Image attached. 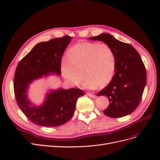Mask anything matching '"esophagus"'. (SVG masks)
Listing matches in <instances>:
<instances>
[{"label": "esophagus", "mask_w": 160, "mask_h": 160, "mask_svg": "<svg viewBox=\"0 0 160 160\" xmlns=\"http://www.w3.org/2000/svg\"><path fill=\"white\" fill-rule=\"evenodd\" d=\"M87 94H88V95L89 97H90V98H95V97H96L95 94L91 93H87Z\"/></svg>", "instance_id": "obj_1"}]
</instances>
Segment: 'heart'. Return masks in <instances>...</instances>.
Instances as JSON below:
<instances>
[{"label": "heart", "instance_id": "heart-1", "mask_svg": "<svg viewBox=\"0 0 160 160\" xmlns=\"http://www.w3.org/2000/svg\"><path fill=\"white\" fill-rule=\"evenodd\" d=\"M116 66L113 49L105 43L82 42L72 46L68 57L62 60L61 73L72 85H78L86 77L83 86L95 89L105 86L112 79Z\"/></svg>", "mask_w": 160, "mask_h": 160}]
</instances>
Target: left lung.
I'll list each match as a JSON object with an SVG mask.
<instances>
[{
	"label": "left lung",
	"mask_w": 160,
	"mask_h": 160,
	"mask_svg": "<svg viewBox=\"0 0 160 160\" xmlns=\"http://www.w3.org/2000/svg\"><path fill=\"white\" fill-rule=\"evenodd\" d=\"M102 41L113 49L115 56V75L98 95L107 96L109 101L103 113L110 118H122L135 110L146 85V70L138 52L128 43L116 39L108 33L89 38Z\"/></svg>",
	"instance_id": "8db88e82"
}]
</instances>
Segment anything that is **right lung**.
Segmentation results:
<instances>
[{"mask_svg": "<svg viewBox=\"0 0 160 160\" xmlns=\"http://www.w3.org/2000/svg\"><path fill=\"white\" fill-rule=\"evenodd\" d=\"M71 37L66 35L38 43L21 60L14 77V96L19 108L33 123L45 127H56L71 119L76 101L84 95L79 88L51 91L40 107L32 105L27 98V89L31 82L50 73L59 75L62 56Z\"/></svg>", "mask_w": 160, "mask_h": 160, "instance_id": "add662e5", "label": "right lung"}]
</instances>
